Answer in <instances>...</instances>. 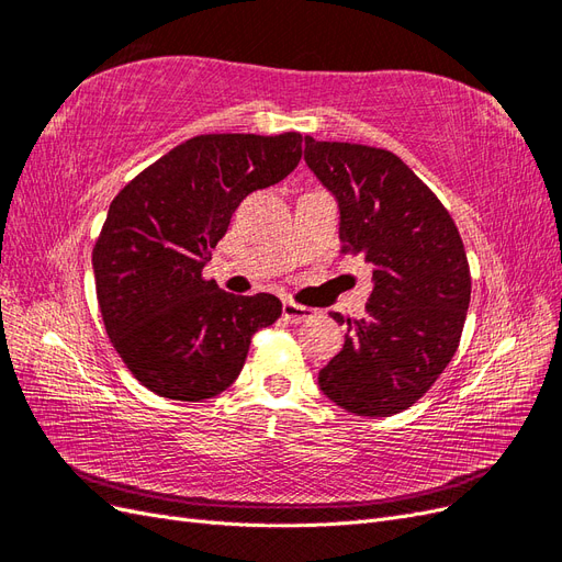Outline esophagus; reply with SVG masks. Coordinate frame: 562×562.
Masks as SVG:
<instances>
[{
    "label": "esophagus",
    "mask_w": 562,
    "mask_h": 562,
    "mask_svg": "<svg viewBox=\"0 0 562 562\" xmlns=\"http://www.w3.org/2000/svg\"><path fill=\"white\" fill-rule=\"evenodd\" d=\"M316 312L312 307H304V304L297 302H283V318L291 321V323H302L312 318Z\"/></svg>",
    "instance_id": "34e87169"
}]
</instances>
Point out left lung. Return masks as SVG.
<instances>
[{
    "mask_svg": "<svg viewBox=\"0 0 562 562\" xmlns=\"http://www.w3.org/2000/svg\"><path fill=\"white\" fill-rule=\"evenodd\" d=\"M304 161L339 203V252L375 267L366 316L330 312L347 337L318 384L347 413L391 417L427 394L459 347L471 300L462 236L394 151L304 135Z\"/></svg>",
    "mask_w": 562,
    "mask_h": 562,
    "instance_id": "obj_1",
    "label": "left lung"
}]
</instances>
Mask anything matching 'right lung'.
<instances>
[{"mask_svg": "<svg viewBox=\"0 0 562 562\" xmlns=\"http://www.w3.org/2000/svg\"><path fill=\"white\" fill-rule=\"evenodd\" d=\"M302 157V135L209 133L173 147L119 192L93 246L100 316L119 359L157 396L213 398L239 378L250 337L281 316L269 293L203 277L232 213Z\"/></svg>", "mask_w": 562, "mask_h": 562, "instance_id": "right-lung-1", "label": "right lung"}]
</instances>
